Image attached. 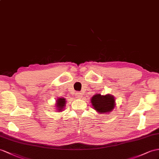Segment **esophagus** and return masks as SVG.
I'll return each instance as SVG.
<instances>
[{
    "label": "esophagus",
    "mask_w": 159,
    "mask_h": 159,
    "mask_svg": "<svg viewBox=\"0 0 159 159\" xmlns=\"http://www.w3.org/2000/svg\"><path fill=\"white\" fill-rule=\"evenodd\" d=\"M82 92H77V94H76V96H77V98H81L82 96Z\"/></svg>",
    "instance_id": "esophagus-1"
}]
</instances>
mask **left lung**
I'll use <instances>...</instances> for the list:
<instances>
[{
    "instance_id": "left-lung-1",
    "label": "left lung",
    "mask_w": 159,
    "mask_h": 159,
    "mask_svg": "<svg viewBox=\"0 0 159 159\" xmlns=\"http://www.w3.org/2000/svg\"><path fill=\"white\" fill-rule=\"evenodd\" d=\"M91 102L94 109L100 113L110 112L115 106V99L111 95L96 94L92 98Z\"/></svg>"
}]
</instances>
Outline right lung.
<instances>
[{
	"instance_id": "add662e5",
	"label": "right lung",
	"mask_w": 159,
	"mask_h": 159,
	"mask_svg": "<svg viewBox=\"0 0 159 159\" xmlns=\"http://www.w3.org/2000/svg\"><path fill=\"white\" fill-rule=\"evenodd\" d=\"M65 99L63 98H59L57 100V109L59 110V111H62L63 109V108L65 107Z\"/></svg>"
}]
</instances>
